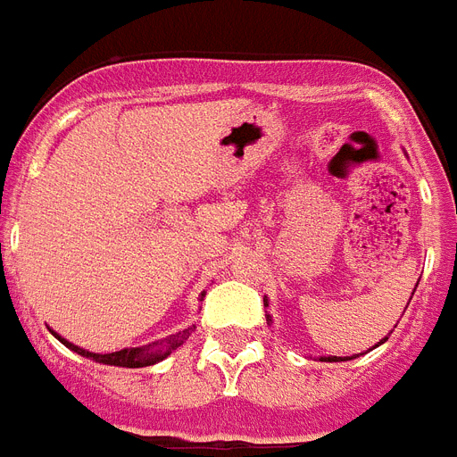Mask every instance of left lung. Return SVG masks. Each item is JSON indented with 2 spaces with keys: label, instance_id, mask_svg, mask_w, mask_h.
I'll return each instance as SVG.
<instances>
[{
  "label": "left lung",
  "instance_id": "left-lung-1",
  "mask_svg": "<svg viewBox=\"0 0 457 457\" xmlns=\"http://www.w3.org/2000/svg\"><path fill=\"white\" fill-rule=\"evenodd\" d=\"M387 341V338H383V341H380V343H386ZM324 361H327V360H324ZM329 361H337V357H329Z\"/></svg>",
  "mask_w": 457,
  "mask_h": 457
}]
</instances>
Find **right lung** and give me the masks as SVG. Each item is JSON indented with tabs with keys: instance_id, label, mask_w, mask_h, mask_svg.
Returning a JSON list of instances; mask_svg holds the SVG:
<instances>
[{
	"instance_id": "right-lung-1",
	"label": "right lung",
	"mask_w": 457,
	"mask_h": 457,
	"mask_svg": "<svg viewBox=\"0 0 457 457\" xmlns=\"http://www.w3.org/2000/svg\"><path fill=\"white\" fill-rule=\"evenodd\" d=\"M205 296V294H201V299ZM60 338V337H58ZM188 338V329H184L182 334H177V337L168 338L165 341V348L158 350V348H126V350H119V353H109V355H96V353H88V350L79 348V345H74V343L65 341V338H60V341L65 343L67 348L74 350V353H79V355L84 357H90V360L96 361H102V364H114V367H128V369H139V367H152V364H156V361H161L163 357H168L172 350H177L179 345H182L184 341Z\"/></svg>"
}]
</instances>
